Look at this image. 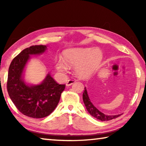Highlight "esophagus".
<instances>
[{"instance_id": "1", "label": "esophagus", "mask_w": 146, "mask_h": 146, "mask_svg": "<svg viewBox=\"0 0 146 146\" xmlns=\"http://www.w3.org/2000/svg\"><path fill=\"white\" fill-rule=\"evenodd\" d=\"M76 82V80L75 79H73V78H71V79H69V80L67 81V82H66V86H71V84H73V83H75Z\"/></svg>"}]
</instances>
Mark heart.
Listing matches in <instances>:
<instances>
[{
  "label": "heart",
  "mask_w": 146,
  "mask_h": 146,
  "mask_svg": "<svg viewBox=\"0 0 146 146\" xmlns=\"http://www.w3.org/2000/svg\"><path fill=\"white\" fill-rule=\"evenodd\" d=\"M102 51L98 48H75L66 51L63 61L66 67H76V73L79 77L88 78L99 66L102 60ZM63 64L58 62L56 70L62 74L66 73V68Z\"/></svg>",
  "instance_id": "obj_1"
}]
</instances>
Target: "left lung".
<instances>
[{"mask_svg": "<svg viewBox=\"0 0 146 146\" xmlns=\"http://www.w3.org/2000/svg\"><path fill=\"white\" fill-rule=\"evenodd\" d=\"M82 98L84 103L86 109H87L89 113L92 116V117H95L97 119L101 120V121H107V120H111L114 118H117L120 117L121 115H106L104 114L103 113L100 112L97 108H96L94 105L91 102V100L89 98L88 94L87 92V90L84 88V91Z\"/></svg>", "mask_w": 146, "mask_h": 146, "instance_id": "left-lung-1", "label": "left lung"}]
</instances>
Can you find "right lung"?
<instances>
[{
  "instance_id": "1",
  "label": "right lung",
  "mask_w": 146,
  "mask_h": 146,
  "mask_svg": "<svg viewBox=\"0 0 146 146\" xmlns=\"http://www.w3.org/2000/svg\"><path fill=\"white\" fill-rule=\"evenodd\" d=\"M46 46H31L24 49L15 57L9 66L7 90L18 110L27 117L33 118L46 117L57 106L65 84H59L48 74L40 84L27 85L23 73L30 55L44 53Z\"/></svg>"
}]
</instances>
